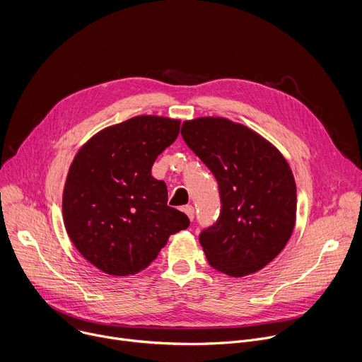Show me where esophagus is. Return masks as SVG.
I'll use <instances>...</instances> for the list:
<instances>
[{
  "label": "esophagus",
  "instance_id": "obj_1",
  "mask_svg": "<svg viewBox=\"0 0 362 362\" xmlns=\"http://www.w3.org/2000/svg\"><path fill=\"white\" fill-rule=\"evenodd\" d=\"M183 212L189 216V219H190V221H193V218H194V208H193V206H190V204L185 206V208H183Z\"/></svg>",
  "mask_w": 362,
  "mask_h": 362
}]
</instances>
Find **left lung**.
Returning <instances> with one entry per match:
<instances>
[{"label":"left lung","mask_w":362,"mask_h":362,"mask_svg":"<svg viewBox=\"0 0 362 362\" xmlns=\"http://www.w3.org/2000/svg\"><path fill=\"white\" fill-rule=\"evenodd\" d=\"M182 137L219 186L221 215L199 235L211 267L233 278L261 271L295 228L296 185L288 162L261 134L223 117L187 120Z\"/></svg>","instance_id":"obj_1"}]
</instances>
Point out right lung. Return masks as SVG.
<instances>
[{"label":"right lung","instance_id":"add662e5","mask_svg":"<svg viewBox=\"0 0 362 362\" xmlns=\"http://www.w3.org/2000/svg\"><path fill=\"white\" fill-rule=\"evenodd\" d=\"M180 120L136 116L103 129L69 169L63 216L76 249L100 271L134 275L156 259L189 218L168 206V187L151 176L159 154L179 134Z\"/></svg>","mask_w":362,"mask_h":362}]
</instances>
